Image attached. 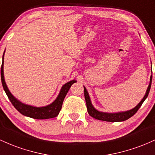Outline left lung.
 <instances>
[{"instance_id": "8db88e82", "label": "left lung", "mask_w": 155, "mask_h": 155, "mask_svg": "<svg viewBox=\"0 0 155 155\" xmlns=\"http://www.w3.org/2000/svg\"><path fill=\"white\" fill-rule=\"evenodd\" d=\"M152 76L150 77V82H149V87L147 88V93H146L145 96H144L143 99L141 100L140 102L133 109L130 110H127L125 112H119V113H103V112H100L98 110H96L92 104L91 98H90L89 94H88L87 89L84 87V98L86 101V105L87 109V112L89 115H91L93 118L98 119L100 120H104V121H109V122H118V121H124V120H127L132 116H133L135 114L137 113V110L140 107L142 104L145 101L146 98H147L148 95H149V91H150L151 85H152Z\"/></svg>"}]
</instances>
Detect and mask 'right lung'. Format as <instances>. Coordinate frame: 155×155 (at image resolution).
Listing matches in <instances>:
<instances>
[{
  "instance_id": "add662e5",
  "label": "right lung",
  "mask_w": 155,
  "mask_h": 155,
  "mask_svg": "<svg viewBox=\"0 0 155 155\" xmlns=\"http://www.w3.org/2000/svg\"><path fill=\"white\" fill-rule=\"evenodd\" d=\"M4 53H3V62L1 68V82H2L3 90L6 92L8 99L12 104V105L15 107V109L18 112H20L22 115L35 119H48L57 117L59 115V112H60L61 108H62L64 97L67 95L68 92L71 85L74 83L76 82V81H70L66 83V84H64L62 87V88H61V91L59 92L58 96L56 98L55 101L52 102L51 104L48 105V106L42 107H37L25 104L20 102V101H18L16 98L13 96V95L10 93L9 90L8 89L6 82H5L4 75H3V57H4Z\"/></svg>"
}]
</instances>
